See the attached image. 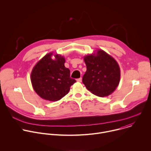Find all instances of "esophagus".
<instances>
[{
  "label": "esophagus",
  "instance_id": "obj_1",
  "mask_svg": "<svg viewBox=\"0 0 151 151\" xmlns=\"http://www.w3.org/2000/svg\"><path fill=\"white\" fill-rule=\"evenodd\" d=\"M77 81H78V82H82V78H80L78 79H77Z\"/></svg>",
  "mask_w": 151,
  "mask_h": 151
}]
</instances>
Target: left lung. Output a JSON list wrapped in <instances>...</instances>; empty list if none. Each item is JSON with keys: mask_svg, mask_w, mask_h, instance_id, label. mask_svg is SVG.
I'll return each mask as SVG.
<instances>
[{"mask_svg": "<svg viewBox=\"0 0 151 151\" xmlns=\"http://www.w3.org/2000/svg\"><path fill=\"white\" fill-rule=\"evenodd\" d=\"M96 51L83 57L87 71L82 82L91 93L103 97L111 95L118 86L121 70L111 55L102 50Z\"/></svg>", "mask_w": 151, "mask_h": 151, "instance_id": "8db88e82", "label": "left lung"}]
</instances>
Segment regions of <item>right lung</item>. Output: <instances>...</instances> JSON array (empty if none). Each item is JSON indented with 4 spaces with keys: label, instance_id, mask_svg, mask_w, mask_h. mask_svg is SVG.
I'll list each match as a JSON object with an SVG mask.
<instances>
[{
    "label": "right lung",
    "instance_id": "right-lung-1",
    "mask_svg": "<svg viewBox=\"0 0 151 151\" xmlns=\"http://www.w3.org/2000/svg\"><path fill=\"white\" fill-rule=\"evenodd\" d=\"M55 58L53 60L52 56ZM65 58L50 52L42 58L31 72V82L35 91L42 99L56 101L65 96L76 81L70 76V70L64 66Z\"/></svg>",
    "mask_w": 151,
    "mask_h": 151
}]
</instances>
